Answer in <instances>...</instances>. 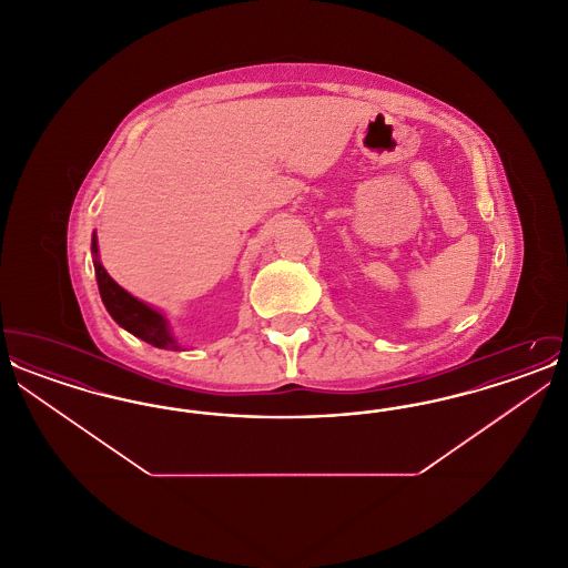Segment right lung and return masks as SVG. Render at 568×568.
I'll return each instance as SVG.
<instances>
[{"label": "right lung", "mask_w": 568, "mask_h": 568, "mask_svg": "<svg viewBox=\"0 0 568 568\" xmlns=\"http://www.w3.org/2000/svg\"><path fill=\"white\" fill-rule=\"evenodd\" d=\"M91 255H93V268L98 278V290L102 302L110 313V317L134 334L135 338L160 347V349H179L181 345L170 332V322L160 308L138 300L130 292H125L100 262V248H98V234L91 236Z\"/></svg>", "instance_id": "obj_1"}]
</instances>
